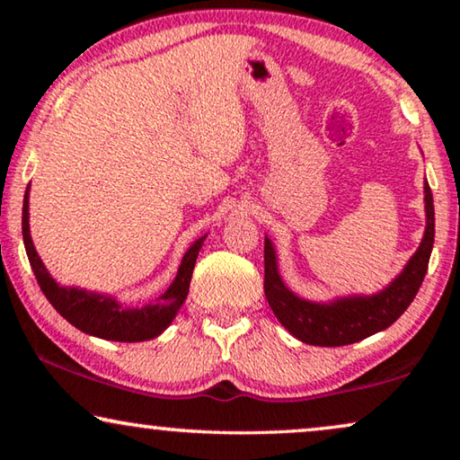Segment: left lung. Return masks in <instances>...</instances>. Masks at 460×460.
<instances>
[{
    "mask_svg": "<svg viewBox=\"0 0 460 460\" xmlns=\"http://www.w3.org/2000/svg\"><path fill=\"white\" fill-rule=\"evenodd\" d=\"M426 192V233L418 252L411 255L402 274L376 296H353L341 298L331 305L302 300L284 286L278 274L276 252L271 241L263 245V292L268 305L284 329L296 339L316 347H342L363 341L379 331L387 329L403 314L411 300L416 298L424 282L428 261L434 245V200L430 186Z\"/></svg>",
    "mask_w": 460,
    "mask_h": 460,
    "instance_id": "1",
    "label": "left lung"
}]
</instances>
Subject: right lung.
I'll use <instances>...</instances> for the list:
<instances>
[{"instance_id": "1", "label": "right lung", "mask_w": 460, "mask_h": 460, "mask_svg": "<svg viewBox=\"0 0 460 460\" xmlns=\"http://www.w3.org/2000/svg\"><path fill=\"white\" fill-rule=\"evenodd\" d=\"M22 235H24L26 253L38 279V286H40L50 305L57 308V313L83 332L119 342L147 341L158 337L162 331L168 329V324L172 323V318L184 305L194 263H197L202 241H205V237H200L184 253L174 282L154 305H147L144 308H128L118 305L113 298H107V296L89 294L84 290H76V288H62L54 282L49 271H46L44 263L38 258L32 237H30L28 190L24 194V208H22Z\"/></svg>"}]
</instances>
